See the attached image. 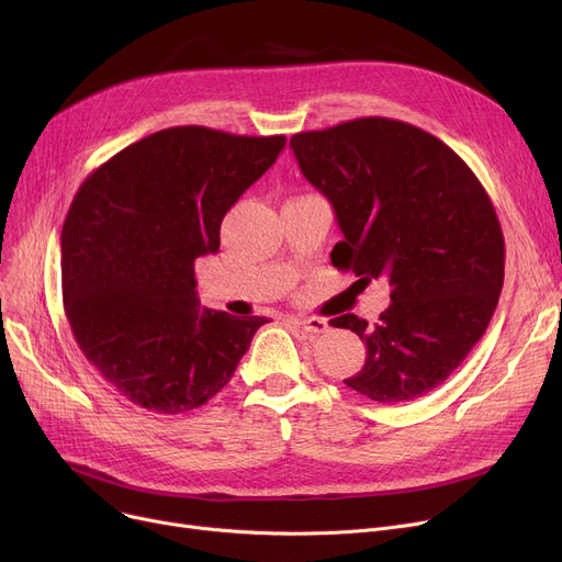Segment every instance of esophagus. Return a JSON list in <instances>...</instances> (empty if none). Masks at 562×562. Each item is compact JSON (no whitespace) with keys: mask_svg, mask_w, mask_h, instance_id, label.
<instances>
[{"mask_svg":"<svg viewBox=\"0 0 562 562\" xmlns=\"http://www.w3.org/2000/svg\"><path fill=\"white\" fill-rule=\"evenodd\" d=\"M291 323H296V326L310 335H323L328 330V321L326 318H318V316H303V318H291Z\"/></svg>","mask_w":562,"mask_h":562,"instance_id":"esophagus-1","label":"esophagus"}]
</instances>
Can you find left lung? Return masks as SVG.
<instances>
[{
  "mask_svg": "<svg viewBox=\"0 0 562 562\" xmlns=\"http://www.w3.org/2000/svg\"><path fill=\"white\" fill-rule=\"evenodd\" d=\"M289 145L335 210L344 239L333 263L392 286L373 326L335 318L367 344L364 367L344 382L378 403L428 394L485 335L504 286L492 200L447 143L390 117L301 132Z\"/></svg>",
  "mask_w": 562,
  "mask_h": 562,
  "instance_id": "obj_1",
  "label": "left lung"
}]
</instances>
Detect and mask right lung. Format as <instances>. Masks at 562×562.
<instances>
[{"label": "right lung", "instance_id": "1", "mask_svg": "<svg viewBox=\"0 0 562 562\" xmlns=\"http://www.w3.org/2000/svg\"><path fill=\"white\" fill-rule=\"evenodd\" d=\"M284 136L170 127L111 157L79 187L61 232L72 335L109 385L157 415L214 398L269 323L200 310L193 263L221 248L229 206Z\"/></svg>", "mask_w": 562, "mask_h": 562}]
</instances>
